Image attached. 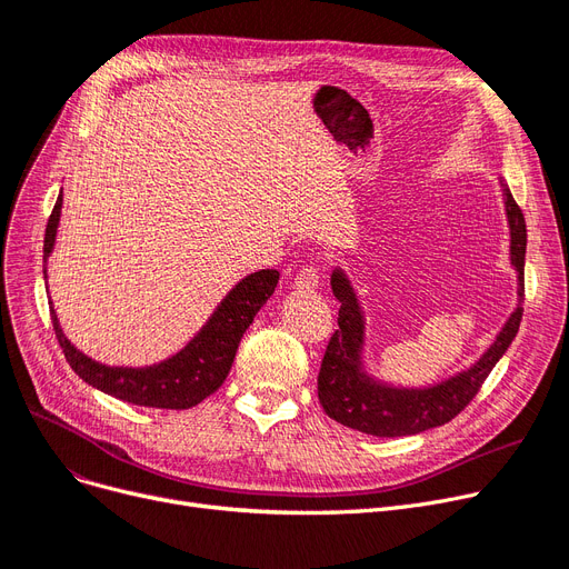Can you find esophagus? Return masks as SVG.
Wrapping results in <instances>:
<instances>
[{
    "mask_svg": "<svg viewBox=\"0 0 569 569\" xmlns=\"http://www.w3.org/2000/svg\"><path fill=\"white\" fill-rule=\"evenodd\" d=\"M318 281H320V277H318V269L316 267H305V269H300V274L295 277V286H298L305 292L316 290Z\"/></svg>",
    "mask_w": 569,
    "mask_h": 569,
    "instance_id": "obj_1",
    "label": "esophagus"
}]
</instances>
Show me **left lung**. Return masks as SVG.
Returning <instances> with one entry per match:
<instances>
[{"label":"left lung","instance_id":"8db88e82","mask_svg":"<svg viewBox=\"0 0 569 569\" xmlns=\"http://www.w3.org/2000/svg\"><path fill=\"white\" fill-rule=\"evenodd\" d=\"M509 228V264L516 274V307L488 349L469 367L428 386L388 381L367 365V318L360 295L343 267H335L330 286L339 307V330L332 335L318 372V400L337 423L375 437H407L449 423L475 398L490 369L507 353L523 316L526 218L500 181Z\"/></svg>","mask_w":569,"mask_h":569}]
</instances>
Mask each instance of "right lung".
<instances>
[{"mask_svg": "<svg viewBox=\"0 0 569 569\" xmlns=\"http://www.w3.org/2000/svg\"><path fill=\"white\" fill-rule=\"evenodd\" d=\"M62 216V194L48 218L43 237V279H48V258L56 249L58 226ZM279 283L277 269H260L243 277L220 305L213 309L202 330L197 332L181 351L160 362L128 367V365H104L92 360L73 346L58 320V313L51 305V320L56 337L62 346V353L69 367L88 386L102 390L111 398L130 402L137 407L156 409H190L200 405L211 392H216L230 375L239 341L243 332L253 323L256 313L264 307Z\"/></svg>", "mask_w": 569, "mask_h": 569, "instance_id": "right-lung-1", "label": "right lung"}]
</instances>
